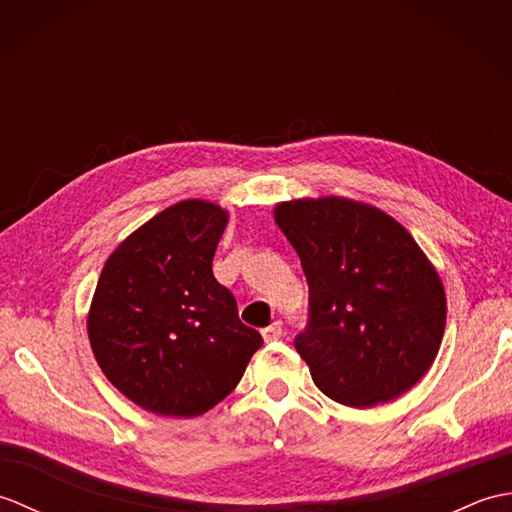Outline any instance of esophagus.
<instances>
[{
  "label": "esophagus",
  "instance_id": "1",
  "mask_svg": "<svg viewBox=\"0 0 512 512\" xmlns=\"http://www.w3.org/2000/svg\"><path fill=\"white\" fill-rule=\"evenodd\" d=\"M281 334H284V328H281V323H279V321L270 323L268 328H264V330H262V336H264V341H266V343H270V341H277Z\"/></svg>",
  "mask_w": 512,
  "mask_h": 512
}]
</instances>
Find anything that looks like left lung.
Returning a JSON list of instances; mask_svg holds the SVG:
<instances>
[{"instance_id":"8db88e82","label":"left lung","mask_w":512,"mask_h":512,"mask_svg":"<svg viewBox=\"0 0 512 512\" xmlns=\"http://www.w3.org/2000/svg\"><path fill=\"white\" fill-rule=\"evenodd\" d=\"M275 222L297 250L310 323L295 347L314 385L345 407L405 394L429 372L447 325L436 266L405 226L341 195L279 202Z\"/></svg>"}]
</instances>
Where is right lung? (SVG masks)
<instances>
[{"label":"right lung","mask_w":512,"mask_h":512,"mask_svg":"<svg viewBox=\"0 0 512 512\" xmlns=\"http://www.w3.org/2000/svg\"><path fill=\"white\" fill-rule=\"evenodd\" d=\"M226 224L220 204L176 202L127 235L101 270L88 312L94 358L125 398L156 416L213 409L264 343L213 277Z\"/></svg>","instance_id":"add662e5"}]
</instances>
